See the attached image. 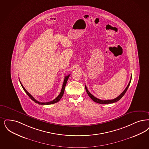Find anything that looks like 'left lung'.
Listing matches in <instances>:
<instances>
[{
    "instance_id": "left-lung-1",
    "label": "left lung",
    "mask_w": 149,
    "mask_h": 149,
    "mask_svg": "<svg viewBox=\"0 0 149 149\" xmlns=\"http://www.w3.org/2000/svg\"><path fill=\"white\" fill-rule=\"evenodd\" d=\"M131 77H132V75H131V79H130V80L129 83L128 84V85H127V87H126V88H125V89L123 91V93H121V94L119 96H118V97H116L115 99H112V100H102L96 98V97H95L93 95L90 93L89 91H88V89H87V88H86V85L85 86V89H86V92H87L88 95L90 97V98H91L93 101H95V102H97V103H99V104H111V103H113V102H117V101H119V100H120V99L122 98V97H123V96L124 95L125 93L126 92V91H127V90L128 89V88H129V85H130V83H131Z\"/></svg>"
}]
</instances>
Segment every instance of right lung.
<instances>
[{"instance_id": "right-lung-1", "label": "right lung", "mask_w": 149, "mask_h": 149, "mask_svg": "<svg viewBox=\"0 0 149 149\" xmlns=\"http://www.w3.org/2000/svg\"><path fill=\"white\" fill-rule=\"evenodd\" d=\"M70 74H69L68 75H67V76H65V77L64 80V83H63V86H62V89H61V92H60L59 95L58 96H57V97H56L54 100H52V101H49V102H39V101H37L36 100V99L34 98V97H33V96L31 95H30V94H29V93L26 91V90L24 88V87L23 86L22 84L21 83L20 81V80H19V81H20V84H21V85H22V86L23 89L24 91H25V92L26 93V94H27L29 96V97H30V99H31L32 100H33V101H34L36 103H37V104H40V105H50V104H55V103H56V102H58V101H59L61 99V98L62 97V96H63V94H64V90H65V88L66 84L67 81H68V80L69 77H70Z\"/></svg>"}]
</instances>
